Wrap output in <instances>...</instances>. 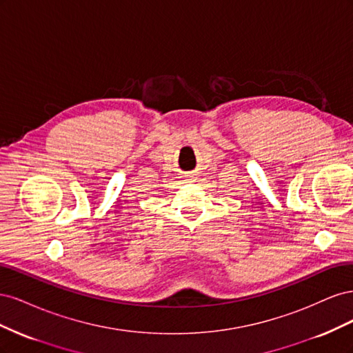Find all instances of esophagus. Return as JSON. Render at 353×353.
Instances as JSON below:
<instances>
[{
  "mask_svg": "<svg viewBox=\"0 0 353 353\" xmlns=\"http://www.w3.org/2000/svg\"><path fill=\"white\" fill-rule=\"evenodd\" d=\"M191 179H194V176L191 175V174H187V175H185V181H191Z\"/></svg>",
  "mask_w": 353,
  "mask_h": 353,
  "instance_id": "esophagus-1",
  "label": "esophagus"
}]
</instances>
